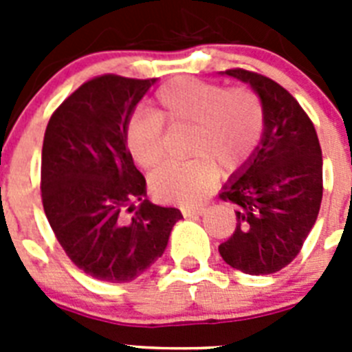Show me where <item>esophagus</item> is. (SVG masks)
Returning a JSON list of instances; mask_svg holds the SVG:
<instances>
[{
    "instance_id": "obj_1",
    "label": "esophagus",
    "mask_w": 352,
    "mask_h": 352,
    "mask_svg": "<svg viewBox=\"0 0 352 352\" xmlns=\"http://www.w3.org/2000/svg\"><path fill=\"white\" fill-rule=\"evenodd\" d=\"M206 211V208H182L183 217H188V219H194V217H201V214Z\"/></svg>"
}]
</instances>
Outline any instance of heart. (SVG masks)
Returning a JSON list of instances; mask_svg holds the SVG:
<instances>
[{"mask_svg": "<svg viewBox=\"0 0 352 352\" xmlns=\"http://www.w3.org/2000/svg\"><path fill=\"white\" fill-rule=\"evenodd\" d=\"M153 113H138L126 125V146L144 169L164 157V125L188 129L185 162L155 170L149 188L160 201L192 206L203 201L222 174L243 169L264 135V105L252 88H226L194 77H178L155 93Z\"/></svg>", "mask_w": 352, "mask_h": 352, "instance_id": "obj_1", "label": "heart"}]
</instances>
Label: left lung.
<instances>
[{
    "label": "left lung",
    "mask_w": 352,
    "mask_h": 352,
    "mask_svg": "<svg viewBox=\"0 0 352 352\" xmlns=\"http://www.w3.org/2000/svg\"><path fill=\"white\" fill-rule=\"evenodd\" d=\"M261 96L264 135L256 153L227 179L220 199L236 206V229L219 247L229 266L248 275L280 272L300 254L322 199V153L296 98L275 80L232 68Z\"/></svg>",
    "instance_id": "1"
}]
</instances>
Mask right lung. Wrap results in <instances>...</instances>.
I'll return each instance as SVG.
<instances>
[{
	"mask_svg": "<svg viewBox=\"0 0 352 352\" xmlns=\"http://www.w3.org/2000/svg\"><path fill=\"white\" fill-rule=\"evenodd\" d=\"M155 82L95 77L56 109L43 135V211L72 263L96 280L138 278L183 219L146 199V179L126 148V125Z\"/></svg>",
	"mask_w": 352,
	"mask_h": 352,
	"instance_id": "1",
	"label": "right lung"
}]
</instances>
